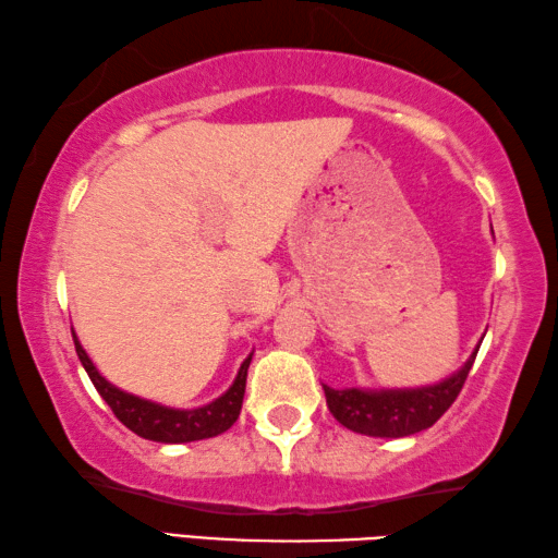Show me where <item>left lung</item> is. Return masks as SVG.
<instances>
[{
	"instance_id": "1",
	"label": "left lung",
	"mask_w": 558,
	"mask_h": 558,
	"mask_svg": "<svg viewBox=\"0 0 558 558\" xmlns=\"http://www.w3.org/2000/svg\"><path fill=\"white\" fill-rule=\"evenodd\" d=\"M477 349L446 381L421 386V389H329L323 384L327 396V409L344 428L362 433L372 438H403L430 428L465 384L468 374L475 362Z\"/></svg>"
}]
</instances>
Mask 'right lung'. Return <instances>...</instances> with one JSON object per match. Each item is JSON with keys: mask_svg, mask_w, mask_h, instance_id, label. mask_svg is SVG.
Listing matches in <instances>:
<instances>
[{"mask_svg": "<svg viewBox=\"0 0 558 558\" xmlns=\"http://www.w3.org/2000/svg\"><path fill=\"white\" fill-rule=\"evenodd\" d=\"M73 344L83 369L88 372L93 386H96L98 393L102 396V401L110 405L122 426H128L132 433H137L140 438L157 440V442L204 440L229 430L235 423V418H239L243 393H245V376H248L253 354H248V359L241 364L231 389L221 393L216 401L199 405V409H169V405L140 399V396H132L128 391L118 389V386H112L106 376H100V372L93 366L90 356L86 354V349L81 347L75 332H73Z\"/></svg>", "mask_w": 558, "mask_h": 558, "instance_id": "right-lung-1", "label": "right lung"}]
</instances>
